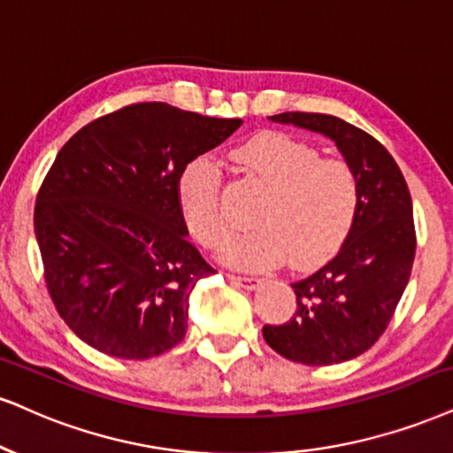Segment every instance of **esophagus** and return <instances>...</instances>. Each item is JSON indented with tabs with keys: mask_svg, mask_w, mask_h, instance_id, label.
<instances>
[{
	"mask_svg": "<svg viewBox=\"0 0 453 453\" xmlns=\"http://www.w3.org/2000/svg\"><path fill=\"white\" fill-rule=\"evenodd\" d=\"M226 279H228V281L237 283V286L245 288V289H254V288L260 286V279L252 277V275H237V273H226Z\"/></svg>",
	"mask_w": 453,
	"mask_h": 453,
	"instance_id": "34e87169",
	"label": "esophagus"
}]
</instances>
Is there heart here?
Segmentation results:
<instances>
[{"label":"heart","instance_id":"heart-1","mask_svg":"<svg viewBox=\"0 0 453 453\" xmlns=\"http://www.w3.org/2000/svg\"><path fill=\"white\" fill-rule=\"evenodd\" d=\"M237 161L269 191L254 214L256 228L226 245V258L266 269L289 258L296 269L326 260L349 237L361 208V182L346 161L321 159L309 142L288 134H260L239 147ZM220 170L195 159L178 180L188 231L205 248H220L231 222L220 199Z\"/></svg>","mask_w":453,"mask_h":453}]
</instances>
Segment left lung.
Here are the masks:
<instances>
[{
	"mask_svg": "<svg viewBox=\"0 0 453 453\" xmlns=\"http://www.w3.org/2000/svg\"><path fill=\"white\" fill-rule=\"evenodd\" d=\"M332 138L361 182V208L340 252L312 275L292 283L296 312L265 326L266 344L289 361L334 365L365 353L393 319L416 256L414 208L397 161L376 138L323 113H279Z\"/></svg>",
	"mask_w": 453,
	"mask_h": 453,
	"instance_id": "8db88e82",
	"label": "left lung"
}]
</instances>
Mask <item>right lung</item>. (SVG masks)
Listing matches in <instances>:
<instances>
[{"label": "right lung", "mask_w": 453, "mask_h": 453, "mask_svg": "<svg viewBox=\"0 0 453 453\" xmlns=\"http://www.w3.org/2000/svg\"><path fill=\"white\" fill-rule=\"evenodd\" d=\"M239 126L134 103L58 150L33 225L48 294L77 338L117 359H150L184 338L188 296L214 266L188 242L178 180Z\"/></svg>", "instance_id": "obj_1"}]
</instances>
